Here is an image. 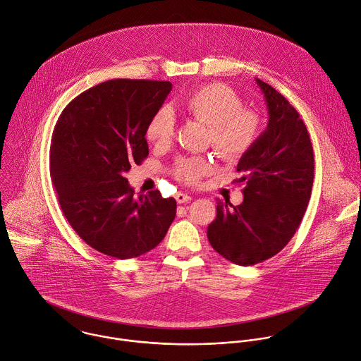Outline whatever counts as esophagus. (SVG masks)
<instances>
[{"label": "esophagus", "instance_id": "esophagus-1", "mask_svg": "<svg viewBox=\"0 0 361 361\" xmlns=\"http://www.w3.org/2000/svg\"><path fill=\"white\" fill-rule=\"evenodd\" d=\"M176 201H177L178 204L190 202V201H191V197H190L188 194H185V192H177V194H176Z\"/></svg>", "mask_w": 361, "mask_h": 361}]
</instances>
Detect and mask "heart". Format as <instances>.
<instances>
[{
	"label": "heart",
	"instance_id": "heart-1",
	"mask_svg": "<svg viewBox=\"0 0 361 361\" xmlns=\"http://www.w3.org/2000/svg\"><path fill=\"white\" fill-rule=\"evenodd\" d=\"M243 99L221 83H208L191 92L183 102L185 114L209 126V142L224 161H238L257 143L261 135V117L257 111L243 109ZM176 120L169 107L159 109L146 129L147 140L156 147L167 146L174 135ZM211 171V161L204 157H184L176 164V177L195 184Z\"/></svg>",
	"mask_w": 361,
	"mask_h": 361
}]
</instances>
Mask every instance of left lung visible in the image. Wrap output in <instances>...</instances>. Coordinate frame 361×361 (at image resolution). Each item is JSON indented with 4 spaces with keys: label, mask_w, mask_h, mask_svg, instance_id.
Masks as SVG:
<instances>
[{
    "label": "left lung",
    "mask_w": 361,
    "mask_h": 361,
    "mask_svg": "<svg viewBox=\"0 0 361 361\" xmlns=\"http://www.w3.org/2000/svg\"><path fill=\"white\" fill-rule=\"evenodd\" d=\"M255 80L269 120L236 166L244 201L218 200L207 231L211 247L241 267L264 262L288 245L306 212L314 176L313 147L299 113L271 85Z\"/></svg>",
    "instance_id": "8db88e82"
}]
</instances>
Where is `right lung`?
Segmentation results:
<instances>
[{
	"label": "right lung",
	"mask_w": 361,
	"mask_h": 361,
	"mask_svg": "<svg viewBox=\"0 0 361 361\" xmlns=\"http://www.w3.org/2000/svg\"><path fill=\"white\" fill-rule=\"evenodd\" d=\"M173 85L111 79L76 96L51 140V177L62 212L93 250L117 259L156 248L177 202L159 190L135 197L125 174L149 156L146 129Z\"/></svg>",
	"instance_id": "add662e5"
}]
</instances>
